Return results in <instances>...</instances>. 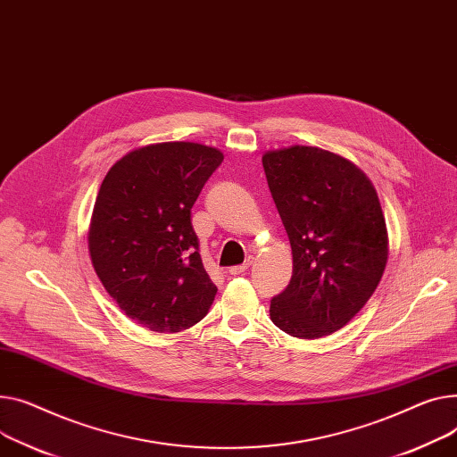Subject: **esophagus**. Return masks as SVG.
<instances>
[{"label":"esophagus","mask_w":457,"mask_h":457,"mask_svg":"<svg viewBox=\"0 0 457 457\" xmlns=\"http://www.w3.org/2000/svg\"><path fill=\"white\" fill-rule=\"evenodd\" d=\"M252 264H253V259H248L245 264L231 266V268H229V273H231V276H238V273H245Z\"/></svg>","instance_id":"1"}]
</instances>
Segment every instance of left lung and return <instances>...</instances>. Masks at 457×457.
Listing matches in <instances>:
<instances>
[{
  "instance_id": "left-lung-1",
  "label": "left lung",
  "mask_w": 457,
  "mask_h": 457,
  "mask_svg": "<svg viewBox=\"0 0 457 457\" xmlns=\"http://www.w3.org/2000/svg\"><path fill=\"white\" fill-rule=\"evenodd\" d=\"M262 167L294 261L270 318L294 338L328 337L361 311L386 270L389 240L378 195L353 162L318 146L268 150Z\"/></svg>"
}]
</instances>
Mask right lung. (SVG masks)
<instances>
[{
    "label": "right lung",
    "instance_id": "obj_1",
    "mask_svg": "<svg viewBox=\"0 0 457 457\" xmlns=\"http://www.w3.org/2000/svg\"><path fill=\"white\" fill-rule=\"evenodd\" d=\"M222 160L215 146L154 143L130 150L103 179L87 231L91 264L119 309L148 330H186L215 299L191 207Z\"/></svg>",
    "mask_w": 457,
    "mask_h": 457
}]
</instances>
